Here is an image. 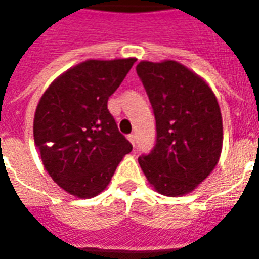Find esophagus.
Instances as JSON below:
<instances>
[{
    "label": "esophagus",
    "instance_id": "esophagus-1",
    "mask_svg": "<svg viewBox=\"0 0 259 259\" xmlns=\"http://www.w3.org/2000/svg\"><path fill=\"white\" fill-rule=\"evenodd\" d=\"M127 139H129L130 143H132V144H133V146H135V144H136V136L133 135V133H132V135L127 136Z\"/></svg>",
    "mask_w": 259,
    "mask_h": 259
}]
</instances>
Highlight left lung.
<instances>
[{"label":"left lung","mask_w":259,"mask_h":259,"mask_svg":"<svg viewBox=\"0 0 259 259\" xmlns=\"http://www.w3.org/2000/svg\"><path fill=\"white\" fill-rule=\"evenodd\" d=\"M136 70L157 124V143L139 163L159 194H187L221 157L223 126L217 97L198 74L176 61H141Z\"/></svg>","instance_id":"obj_1"}]
</instances>
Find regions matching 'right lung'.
<instances>
[{
	"label": "right lung",
	"instance_id": "right-lung-1",
	"mask_svg": "<svg viewBox=\"0 0 259 259\" xmlns=\"http://www.w3.org/2000/svg\"><path fill=\"white\" fill-rule=\"evenodd\" d=\"M137 59H89L55 79L42 94L33 123L34 143L48 175L79 198L100 194L132 144L108 111Z\"/></svg>",
	"mask_w": 259,
	"mask_h": 259
}]
</instances>
